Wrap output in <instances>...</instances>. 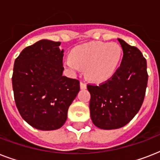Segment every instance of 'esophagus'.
Wrapping results in <instances>:
<instances>
[{
    "instance_id": "1",
    "label": "esophagus",
    "mask_w": 160,
    "mask_h": 160,
    "mask_svg": "<svg viewBox=\"0 0 160 160\" xmlns=\"http://www.w3.org/2000/svg\"><path fill=\"white\" fill-rule=\"evenodd\" d=\"M87 87V85H86V83L83 82V81H80V89H82V90H85Z\"/></svg>"
}]
</instances>
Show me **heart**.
<instances>
[{"mask_svg": "<svg viewBox=\"0 0 160 160\" xmlns=\"http://www.w3.org/2000/svg\"><path fill=\"white\" fill-rule=\"evenodd\" d=\"M122 49L115 42L91 41L73 49L65 64L71 72L85 68L89 80L100 82L108 80L115 72L120 59Z\"/></svg>", "mask_w": 160, "mask_h": 160, "instance_id": "1", "label": "heart"}]
</instances>
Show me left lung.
I'll use <instances>...</instances> for the list:
<instances>
[{"mask_svg":"<svg viewBox=\"0 0 160 160\" xmlns=\"http://www.w3.org/2000/svg\"><path fill=\"white\" fill-rule=\"evenodd\" d=\"M121 64L99 85H88L93 124L103 129H119L131 120L144 102L148 84L147 61L141 51L121 39Z\"/></svg>","mask_w":160,"mask_h":160,"instance_id":"left-lung-1","label":"left lung"}]
</instances>
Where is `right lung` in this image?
Returning <instances> with one entry per match:
<instances>
[{
    "mask_svg": "<svg viewBox=\"0 0 160 160\" xmlns=\"http://www.w3.org/2000/svg\"><path fill=\"white\" fill-rule=\"evenodd\" d=\"M60 42L41 40L27 46L15 60L12 88L21 117L41 130L60 129L80 91V81L62 75Z\"/></svg>",
    "mask_w": 160,
    "mask_h": 160,
    "instance_id": "obj_1",
    "label": "right lung"
}]
</instances>
